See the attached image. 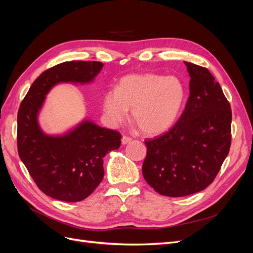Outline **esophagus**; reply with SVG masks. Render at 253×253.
I'll list each match as a JSON object with an SVG mask.
<instances>
[{
	"instance_id": "obj_1",
	"label": "esophagus",
	"mask_w": 253,
	"mask_h": 253,
	"mask_svg": "<svg viewBox=\"0 0 253 253\" xmlns=\"http://www.w3.org/2000/svg\"><path fill=\"white\" fill-rule=\"evenodd\" d=\"M131 141H132V138H131V137H128V136H124V137H122V139H121L122 144H126V143L131 142Z\"/></svg>"
}]
</instances>
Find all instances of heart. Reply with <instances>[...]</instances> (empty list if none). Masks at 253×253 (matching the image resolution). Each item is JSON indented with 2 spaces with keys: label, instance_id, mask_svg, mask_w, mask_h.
<instances>
[{
  "label": "heart",
  "instance_id": "obj_1",
  "mask_svg": "<svg viewBox=\"0 0 253 253\" xmlns=\"http://www.w3.org/2000/svg\"><path fill=\"white\" fill-rule=\"evenodd\" d=\"M186 97L182 82L169 76L132 74L122 78L118 88H110L103 97V111L113 125L124 122L132 108V117L147 135L170 128L177 118Z\"/></svg>",
  "mask_w": 253,
  "mask_h": 253
}]
</instances>
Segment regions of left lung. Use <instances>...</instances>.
<instances>
[{"label": "left lung", "instance_id": "left-lung-1", "mask_svg": "<svg viewBox=\"0 0 253 253\" xmlns=\"http://www.w3.org/2000/svg\"><path fill=\"white\" fill-rule=\"evenodd\" d=\"M190 96L178 121L145 140L144 179L157 193L180 197L206 189L216 177L231 145L230 103L206 67L186 62Z\"/></svg>", "mask_w": 253, "mask_h": 253}]
</instances>
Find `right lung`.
Here are the masks:
<instances>
[{"label": "right lung", "instance_id": "obj_1", "mask_svg": "<svg viewBox=\"0 0 253 253\" xmlns=\"http://www.w3.org/2000/svg\"><path fill=\"white\" fill-rule=\"evenodd\" d=\"M98 61H70L44 71L30 86L18 112V153L44 194L62 202H80L101 182L103 157L120 147L121 134L84 121L64 136L45 135L37 116L45 95L60 82H90L101 71Z\"/></svg>", "mask_w": 253, "mask_h": 253}]
</instances>
